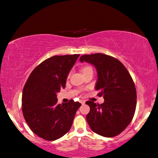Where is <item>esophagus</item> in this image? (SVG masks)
<instances>
[{
    "mask_svg": "<svg viewBox=\"0 0 158 158\" xmlns=\"http://www.w3.org/2000/svg\"><path fill=\"white\" fill-rule=\"evenodd\" d=\"M79 102L81 103V104H84V103H85V101L84 100H79Z\"/></svg>",
    "mask_w": 158,
    "mask_h": 158,
    "instance_id": "obj_1",
    "label": "esophagus"
}]
</instances>
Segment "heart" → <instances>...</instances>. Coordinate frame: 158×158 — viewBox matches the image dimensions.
Listing matches in <instances>:
<instances>
[{"label":"heart","instance_id":"heart-1","mask_svg":"<svg viewBox=\"0 0 158 158\" xmlns=\"http://www.w3.org/2000/svg\"><path fill=\"white\" fill-rule=\"evenodd\" d=\"M89 68H90L89 66H86V67H84V68L83 69V72H84V71H85L86 69H89Z\"/></svg>","mask_w":158,"mask_h":158}]
</instances>
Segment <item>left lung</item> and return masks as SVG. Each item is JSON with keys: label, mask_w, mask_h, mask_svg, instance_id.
<instances>
[{"label": "left lung", "mask_w": 158, "mask_h": 158, "mask_svg": "<svg viewBox=\"0 0 158 158\" xmlns=\"http://www.w3.org/2000/svg\"><path fill=\"white\" fill-rule=\"evenodd\" d=\"M85 61L96 67L98 74L95 89L104 103L86 102L90 111L86 121L93 132L102 136H117L125 130L132 120L137 104V92L133 79L123 63L109 55H83Z\"/></svg>", "instance_id": "8db88e82"}]
</instances>
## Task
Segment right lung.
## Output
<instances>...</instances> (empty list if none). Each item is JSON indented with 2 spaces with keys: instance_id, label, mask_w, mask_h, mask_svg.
<instances>
[{
  "instance_id": "1",
  "label": "right lung",
  "mask_w": 158,
  "mask_h": 158,
  "mask_svg": "<svg viewBox=\"0 0 158 158\" xmlns=\"http://www.w3.org/2000/svg\"><path fill=\"white\" fill-rule=\"evenodd\" d=\"M79 54L54 56L35 67L26 81L22 94V112L31 130L38 136L54 141L70 130L81 105L70 99L57 104L56 92L65 88L66 77Z\"/></svg>"
}]
</instances>
